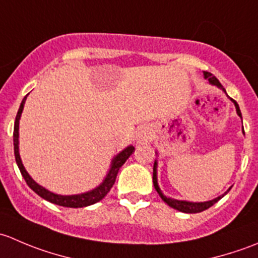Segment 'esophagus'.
<instances>
[{"label": "esophagus", "mask_w": 258, "mask_h": 258, "mask_svg": "<svg viewBox=\"0 0 258 258\" xmlns=\"http://www.w3.org/2000/svg\"><path fill=\"white\" fill-rule=\"evenodd\" d=\"M136 139L139 144H146V142L151 141V139H152V131H151L150 127L147 126L141 127V128L137 131Z\"/></svg>", "instance_id": "obj_1"}]
</instances>
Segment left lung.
<instances>
[{"mask_svg": "<svg viewBox=\"0 0 258 258\" xmlns=\"http://www.w3.org/2000/svg\"><path fill=\"white\" fill-rule=\"evenodd\" d=\"M205 75V79L209 80L211 85H215L217 86L218 88H221V90L223 91V92L226 93V90L223 88V86L221 85L220 81L216 79L215 76H213L212 74H210V72H204ZM231 101H232L233 103H235V107H236V111H237V114L242 118V114H241V111H240V107H238L237 102H236L233 98H230ZM243 135H244V131H243ZM153 186H155L156 191H157V194L160 195L161 199L163 200V201L166 202V204L168 205L170 207H172V209L177 210V211H181V212H184V213H197V212H202V211L210 209L211 206H213V205L216 204V202L220 201L221 199H222L223 196H225L226 194H227L228 191L231 189V187L228 188L227 192H225V194L222 195V196H218L216 197V199L211 200V201H206V202H188V201H179V200H175V199H170V197H166L165 195L162 194V191L160 189V187H158V183H157V161H155V165H153Z\"/></svg>", "mask_w": 258, "mask_h": 258, "instance_id": "obj_1", "label": "left lung"}]
</instances>
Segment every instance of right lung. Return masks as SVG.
<instances>
[{
	"label": "right lung",
	"instance_id": "right-lung-1",
	"mask_svg": "<svg viewBox=\"0 0 258 258\" xmlns=\"http://www.w3.org/2000/svg\"><path fill=\"white\" fill-rule=\"evenodd\" d=\"M26 98H27V95L25 96V98H23L22 102H21L20 108H18L16 121H15V128H14L15 158H16V163L21 171V175H22L23 178H25L26 183H27L28 186H30V188L33 189L38 196H41L42 199H45L46 201L51 202V204L58 205V206L79 209V207L90 206V205H93L96 204V202L101 201V200H102L108 192H110V189L112 188L114 181H116L117 173H118L121 166L123 165V163L127 161V158L134 153L135 151L134 146H128V147L124 148L123 151H121L118 155L114 156L112 162H111L110 171H108V173L106 175L103 182L98 187L93 188L92 191L85 192V194H81V195H71V196H62V195H57V194H53V192H49L48 189L45 188V187L40 186V184L36 183V182L33 181L32 177L28 175L27 171H26L25 167H23L22 161H21V157H20V151H18V124H20L21 113H22Z\"/></svg>",
	"mask_w": 258,
	"mask_h": 258
}]
</instances>
